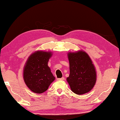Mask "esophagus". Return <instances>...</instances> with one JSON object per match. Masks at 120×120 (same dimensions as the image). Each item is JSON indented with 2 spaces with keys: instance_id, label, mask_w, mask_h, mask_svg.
Segmentation results:
<instances>
[{
  "instance_id": "obj_1",
  "label": "esophagus",
  "mask_w": 120,
  "mask_h": 120,
  "mask_svg": "<svg viewBox=\"0 0 120 120\" xmlns=\"http://www.w3.org/2000/svg\"><path fill=\"white\" fill-rule=\"evenodd\" d=\"M58 80H64V77H62V78H60V79H57Z\"/></svg>"
}]
</instances>
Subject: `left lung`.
<instances>
[{"instance_id":"1","label":"left lung","mask_w":120,"mask_h":120,"mask_svg":"<svg viewBox=\"0 0 120 120\" xmlns=\"http://www.w3.org/2000/svg\"><path fill=\"white\" fill-rule=\"evenodd\" d=\"M69 62V76L67 81L74 93L81 95L89 92L97 81L94 64L86 52L79 50L68 53Z\"/></svg>"}]
</instances>
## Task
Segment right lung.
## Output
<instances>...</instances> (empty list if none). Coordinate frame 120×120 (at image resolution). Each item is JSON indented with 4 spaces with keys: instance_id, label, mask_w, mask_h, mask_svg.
<instances>
[{
    "instance_id": "1",
    "label": "right lung",
    "mask_w": 120,
    "mask_h": 120,
    "mask_svg": "<svg viewBox=\"0 0 120 120\" xmlns=\"http://www.w3.org/2000/svg\"><path fill=\"white\" fill-rule=\"evenodd\" d=\"M52 56L51 51H36L29 56L23 68V80L29 89L35 93H42L55 80L48 66Z\"/></svg>"
}]
</instances>
